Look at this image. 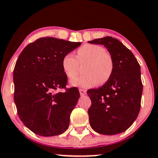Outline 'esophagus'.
Listing matches in <instances>:
<instances>
[{
	"label": "esophagus",
	"mask_w": 158,
	"mask_h": 158,
	"mask_svg": "<svg viewBox=\"0 0 158 158\" xmlns=\"http://www.w3.org/2000/svg\"><path fill=\"white\" fill-rule=\"evenodd\" d=\"M79 93H80L81 96H83V95H85L87 94V91L84 89H79Z\"/></svg>",
	"instance_id": "1"
}]
</instances>
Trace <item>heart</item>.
I'll return each mask as SVG.
<instances>
[{
	"instance_id": "heart-1",
	"label": "heart",
	"mask_w": 158,
	"mask_h": 158,
	"mask_svg": "<svg viewBox=\"0 0 158 158\" xmlns=\"http://www.w3.org/2000/svg\"><path fill=\"white\" fill-rule=\"evenodd\" d=\"M84 67L85 74L71 81V85L89 88L99 82L105 83L111 77L113 71V60L104 47L96 44H85L78 49L76 57L69 53L63 57L62 66L69 78H74L79 71V64Z\"/></svg>"
}]
</instances>
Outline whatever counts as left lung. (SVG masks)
Listing matches in <instances>:
<instances>
[{
  "label": "left lung",
  "mask_w": 158,
  "mask_h": 158,
  "mask_svg": "<svg viewBox=\"0 0 158 158\" xmlns=\"http://www.w3.org/2000/svg\"><path fill=\"white\" fill-rule=\"evenodd\" d=\"M88 42L104 45L114 65L109 80L98 89L87 92L92 102L89 124L101 134H118L131 126L140 111L143 90L140 65L119 40L106 36Z\"/></svg>",
  "instance_id": "1"
}]
</instances>
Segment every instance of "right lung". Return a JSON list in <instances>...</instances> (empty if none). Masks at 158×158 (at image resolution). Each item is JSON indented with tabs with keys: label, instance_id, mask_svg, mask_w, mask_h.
Segmentation results:
<instances>
[{
	"label": "right lung",
	"instance_id": "1",
	"mask_svg": "<svg viewBox=\"0 0 158 158\" xmlns=\"http://www.w3.org/2000/svg\"><path fill=\"white\" fill-rule=\"evenodd\" d=\"M81 44L40 38L26 46L18 57L13 73L14 99L19 119L35 134L53 136L69 127L80 94L77 87H65L68 78L62 60ZM59 89L65 91L58 92Z\"/></svg>",
	"mask_w": 158,
	"mask_h": 158
}]
</instances>
